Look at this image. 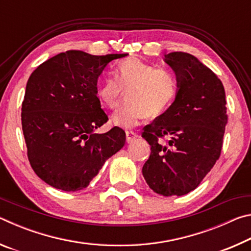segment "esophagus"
I'll use <instances>...</instances> for the list:
<instances>
[{
	"instance_id": "34e87169",
	"label": "esophagus",
	"mask_w": 251,
	"mask_h": 251,
	"mask_svg": "<svg viewBox=\"0 0 251 251\" xmlns=\"http://www.w3.org/2000/svg\"><path fill=\"white\" fill-rule=\"evenodd\" d=\"M139 136L134 133V131H126V142L127 143H133L135 139H137Z\"/></svg>"
}]
</instances>
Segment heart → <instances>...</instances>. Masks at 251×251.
<instances>
[{"instance_id": "1", "label": "heart", "mask_w": 251, "mask_h": 251, "mask_svg": "<svg viewBox=\"0 0 251 251\" xmlns=\"http://www.w3.org/2000/svg\"><path fill=\"white\" fill-rule=\"evenodd\" d=\"M110 116L114 125L123 128L137 126L144 118L160 116L173 104L178 92V78L173 71L156 67L139 58H128L117 65L115 76H108L99 88L101 103L115 108Z\"/></svg>"}]
</instances>
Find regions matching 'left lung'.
<instances>
[{
	"instance_id": "8db88e82",
	"label": "left lung",
	"mask_w": 251,
	"mask_h": 251,
	"mask_svg": "<svg viewBox=\"0 0 251 251\" xmlns=\"http://www.w3.org/2000/svg\"><path fill=\"white\" fill-rule=\"evenodd\" d=\"M164 61L175 72L178 92L166 112L144 127L142 137L151 152L143 176L155 193L182 196L219 158L228 121L226 95L222 80L194 55L173 52Z\"/></svg>"
}]
</instances>
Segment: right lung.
I'll return each mask as SVG.
<instances>
[{
  "mask_svg": "<svg viewBox=\"0 0 251 251\" xmlns=\"http://www.w3.org/2000/svg\"><path fill=\"white\" fill-rule=\"evenodd\" d=\"M66 50L48 59L29 76L22 103V129L33 171L64 192L90 185L109 157L124 146L125 131L113 127L97 134L108 117L97 97V79L113 59Z\"/></svg>",
  "mask_w": 251,
  "mask_h": 251,
  "instance_id": "obj_1",
  "label": "right lung"
}]
</instances>
